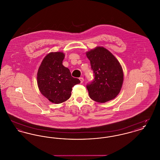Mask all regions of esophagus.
I'll use <instances>...</instances> for the list:
<instances>
[{
  "label": "esophagus",
  "instance_id": "obj_1",
  "mask_svg": "<svg viewBox=\"0 0 160 160\" xmlns=\"http://www.w3.org/2000/svg\"><path fill=\"white\" fill-rule=\"evenodd\" d=\"M80 82H81V83H82L83 82H84V78H83V77H80Z\"/></svg>",
  "mask_w": 160,
  "mask_h": 160
}]
</instances>
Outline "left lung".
<instances>
[{"label":"left lung","mask_w":160,"mask_h":160,"mask_svg":"<svg viewBox=\"0 0 160 160\" xmlns=\"http://www.w3.org/2000/svg\"><path fill=\"white\" fill-rule=\"evenodd\" d=\"M86 56L94 73V79L86 86L90 98L101 103L114 99L121 91L123 81L120 63L102 47L86 52Z\"/></svg>","instance_id":"obj_1"}]
</instances>
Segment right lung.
<instances>
[{
  "label": "right lung",
  "instance_id": "1",
  "mask_svg": "<svg viewBox=\"0 0 160 160\" xmlns=\"http://www.w3.org/2000/svg\"><path fill=\"white\" fill-rule=\"evenodd\" d=\"M65 54L62 52H51L42 61L37 73L39 91L46 98L55 104L68 99L72 88L80 83L79 79L71 76L68 68L62 65Z\"/></svg>",
  "mask_w": 160,
  "mask_h": 160
}]
</instances>
